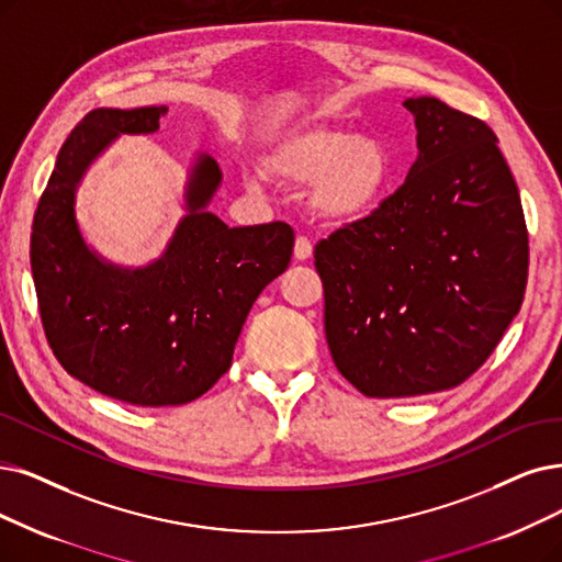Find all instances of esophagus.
<instances>
[{"label":"esophagus","instance_id":"obj_1","mask_svg":"<svg viewBox=\"0 0 562 562\" xmlns=\"http://www.w3.org/2000/svg\"><path fill=\"white\" fill-rule=\"evenodd\" d=\"M311 254H313V246H311V241H308L306 237H297V239H295V246H293V256H295V260L304 262V260H308V258H311Z\"/></svg>","mask_w":562,"mask_h":562}]
</instances>
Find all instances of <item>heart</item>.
<instances>
[{
    "instance_id": "b5f03b06",
    "label": "heart",
    "mask_w": 562,
    "mask_h": 562,
    "mask_svg": "<svg viewBox=\"0 0 562 562\" xmlns=\"http://www.w3.org/2000/svg\"><path fill=\"white\" fill-rule=\"evenodd\" d=\"M265 166L288 184L311 181V210L341 223L369 216L383 203L392 177V161L383 143L323 124L283 133L267 147ZM246 187L260 189V177L246 175Z\"/></svg>"
}]
</instances>
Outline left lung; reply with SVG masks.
<instances>
[{"instance_id": "obj_1", "label": "left lung", "mask_w": 562, "mask_h": 562, "mask_svg": "<svg viewBox=\"0 0 562 562\" xmlns=\"http://www.w3.org/2000/svg\"><path fill=\"white\" fill-rule=\"evenodd\" d=\"M403 105L419 149L406 182L313 251L334 364L373 398L463 383L528 281L524 207L496 133L434 97Z\"/></svg>"}]
</instances>
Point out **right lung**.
I'll list each match as a JSON object with an SVG mask.
<instances>
[{
    "label": "right lung",
    "mask_w": 562,
    "mask_h": 562,
    "mask_svg": "<svg viewBox=\"0 0 562 562\" xmlns=\"http://www.w3.org/2000/svg\"><path fill=\"white\" fill-rule=\"evenodd\" d=\"M166 105L97 108L64 140L32 223L38 313L59 364L87 387L131 406H179L231 369L241 325L262 288L285 272L295 233L283 221L228 228L205 212L221 170L200 156L189 214L168 251L120 269L87 249L74 214L85 168L120 133H154Z\"/></svg>",
    "instance_id": "add662e5"
}]
</instances>
